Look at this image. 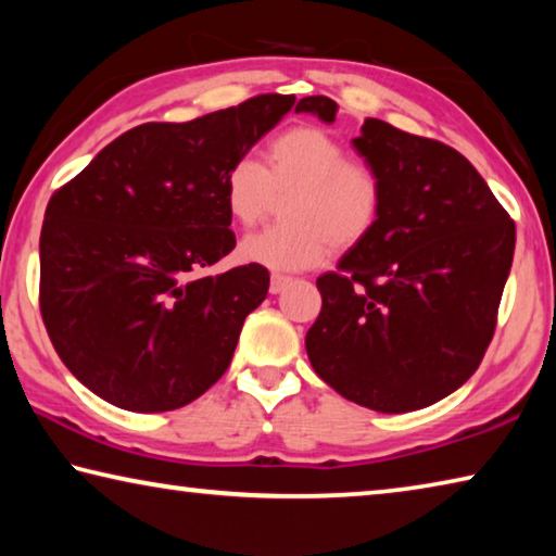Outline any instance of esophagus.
Instances as JSON below:
<instances>
[{
    "label": "esophagus",
    "instance_id": "obj_1",
    "mask_svg": "<svg viewBox=\"0 0 556 556\" xmlns=\"http://www.w3.org/2000/svg\"><path fill=\"white\" fill-rule=\"evenodd\" d=\"M289 277L287 275H271V281H269V291L271 294H279V291H285V287L289 285Z\"/></svg>",
    "mask_w": 556,
    "mask_h": 556
}]
</instances>
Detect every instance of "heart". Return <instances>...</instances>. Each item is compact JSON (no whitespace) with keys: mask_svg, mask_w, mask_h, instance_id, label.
I'll use <instances>...</instances> for the list:
<instances>
[{"mask_svg":"<svg viewBox=\"0 0 556 556\" xmlns=\"http://www.w3.org/2000/svg\"><path fill=\"white\" fill-rule=\"evenodd\" d=\"M291 195L287 225L248 235L240 257L250 265L294 271L321 265L331 248L351 250L378 228L384 186L375 166L351 159L348 147L316 125H294L271 139L265 168L240 156L223 176L225 211L240 228H255Z\"/></svg>","mask_w":556,"mask_h":556,"instance_id":"b5f03b06","label":"heart"}]
</instances>
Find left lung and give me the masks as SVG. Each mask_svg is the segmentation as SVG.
<instances>
[{"label":"left lung","mask_w":556,"mask_h":556,"mask_svg":"<svg viewBox=\"0 0 556 556\" xmlns=\"http://www.w3.org/2000/svg\"><path fill=\"white\" fill-rule=\"evenodd\" d=\"M338 105L301 98L331 125ZM384 186L378 228L316 279L306 333L318 378L361 407L402 414L458 390L481 365L510 275L515 223L456 149L382 119L353 139Z\"/></svg>","instance_id":"left-lung-1"}]
</instances>
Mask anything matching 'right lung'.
I'll list each match as a JSON object with an SVG mask.
<instances>
[{"label": "right lung", "mask_w": 556, "mask_h": 556, "mask_svg": "<svg viewBox=\"0 0 556 556\" xmlns=\"http://www.w3.org/2000/svg\"><path fill=\"white\" fill-rule=\"evenodd\" d=\"M294 100L269 92L191 122H147L51 195L41 316L65 368L98 397L168 412L228 370L269 271L205 275L235 248L223 176Z\"/></svg>", "instance_id": "right-lung-1"}]
</instances>
